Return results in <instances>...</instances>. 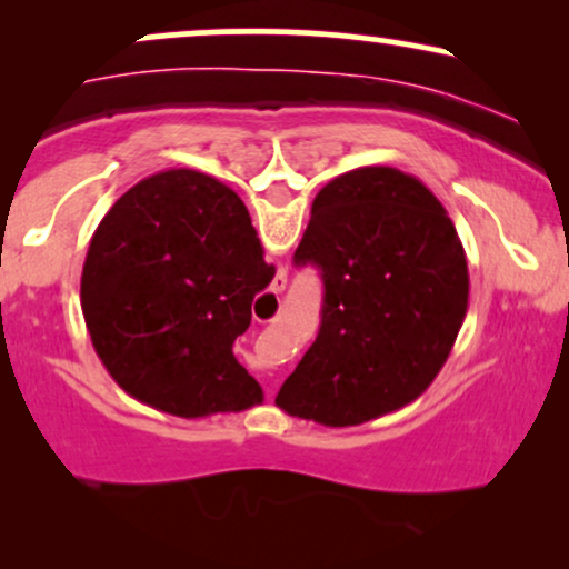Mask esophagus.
<instances>
[{"label": "esophagus", "mask_w": 569, "mask_h": 569, "mask_svg": "<svg viewBox=\"0 0 569 569\" xmlns=\"http://www.w3.org/2000/svg\"><path fill=\"white\" fill-rule=\"evenodd\" d=\"M283 286H286V276H283V272H278V280H276V289L280 291V289H283Z\"/></svg>", "instance_id": "1"}]
</instances>
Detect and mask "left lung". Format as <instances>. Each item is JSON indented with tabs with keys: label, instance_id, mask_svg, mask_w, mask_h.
<instances>
[{
	"label": "left lung",
	"instance_id": "left-lung-1",
	"mask_svg": "<svg viewBox=\"0 0 569 569\" xmlns=\"http://www.w3.org/2000/svg\"><path fill=\"white\" fill-rule=\"evenodd\" d=\"M293 264L321 270L323 307L280 409L348 428L426 393L466 321L468 262L420 179L385 166L337 176L312 200Z\"/></svg>",
	"mask_w": 569,
	"mask_h": 569
}]
</instances>
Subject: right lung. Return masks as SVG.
I'll use <instances>...</instances> for the list:
<instances>
[{
    "label": "right lung",
    "instance_id": "1",
    "mask_svg": "<svg viewBox=\"0 0 569 569\" xmlns=\"http://www.w3.org/2000/svg\"><path fill=\"white\" fill-rule=\"evenodd\" d=\"M243 200L213 176H147L109 208L82 267V316L114 382L176 417L243 411L262 388L234 358L270 286Z\"/></svg>",
    "mask_w": 569,
    "mask_h": 569
}]
</instances>
